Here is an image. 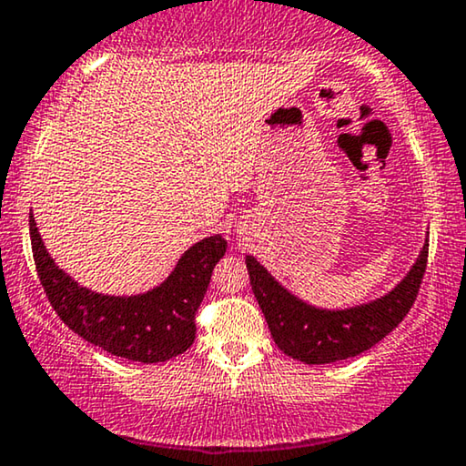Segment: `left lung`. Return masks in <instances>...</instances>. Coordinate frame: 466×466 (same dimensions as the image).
<instances>
[{"label":"left lung","mask_w":466,"mask_h":466,"mask_svg":"<svg viewBox=\"0 0 466 466\" xmlns=\"http://www.w3.org/2000/svg\"><path fill=\"white\" fill-rule=\"evenodd\" d=\"M426 258L429 241L420 250L410 273L388 295L348 309H320L308 305L276 282L254 257H246V267L252 292L278 348L305 365H327L365 352L399 327L416 301Z\"/></svg>","instance_id":"8db88e82"}]
</instances>
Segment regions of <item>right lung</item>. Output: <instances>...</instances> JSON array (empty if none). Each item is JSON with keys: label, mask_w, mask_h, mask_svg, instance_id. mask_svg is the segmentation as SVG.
<instances>
[{"label": "right lung", "mask_w": 466, "mask_h": 466, "mask_svg": "<svg viewBox=\"0 0 466 466\" xmlns=\"http://www.w3.org/2000/svg\"><path fill=\"white\" fill-rule=\"evenodd\" d=\"M37 278L50 305L74 333L127 360L165 362L195 341V314L227 241L212 235L190 246L163 284L144 295L110 297L80 286L55 265L29 216Z\"/></svg>", "instance_id": "obj_1"}]
</instances>
